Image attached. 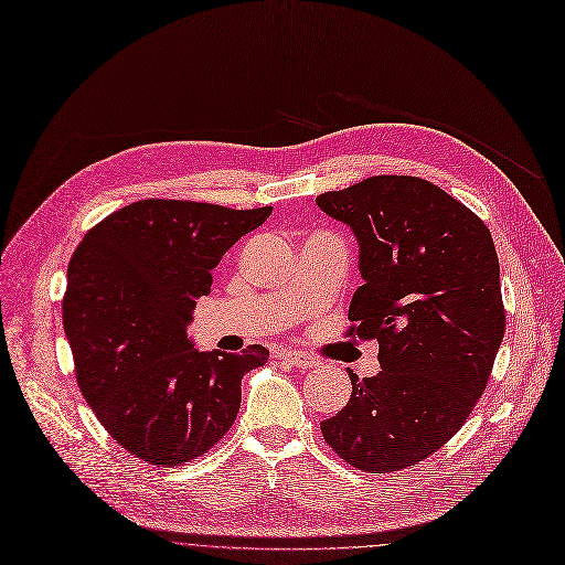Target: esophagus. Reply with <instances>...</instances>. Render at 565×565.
<instances>
[{
	"mask_svg": "<svg viewBox=\"0 0 565 565\" xmlns=\"http://www.w3.org/2000/svg\"><path fill=\"white\" fill-rule=\"evenodd\" d=\"M281 359H284L288 365L302 367V370H307V367H317V365L321 363L317 356H311V353H305V351H284V353H281Z\"/></svg>",
	"mask_w": 565,
	"mask_h": 565,
	"instance_id": "obj_1",
	"label": "esophagus"
}]
</instances>
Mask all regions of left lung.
Returning <instances> with one entry per match:
<instances>
[{
  "label": "left lung",
  "mask_w": 565,
  "mask_h": 565,
  "mask_svg": "<svg viewBox=\"0 0 565 565\" xmlns=\"http://www.w3.org/2000/svg\"><path fill=\"white\" fill-rule=\"evenodd\" d=\"M317 204L356 235L363 286L347 335L377 340L382 365L349 372L351 398L323 440L365 472L416 466L461 430L505 335L491 233L419 177H370Z\"/></svg>",
  "instance_id": "8db88e82"
}]
</instances>
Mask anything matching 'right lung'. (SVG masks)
Segmentation results:
<instances>
[{"label":"right lung","mask_w":565,"mask_h":565,"mask_svg":"<svg viewBox=\"0 0 565 565\" xmlns=\"http://www.w3.org/2000/svg\"><path fill=\"white\" fill-rule=\"evenodd\" d=\"M271 206L139 200L88 230L67 267L62 321L83 398L135 458L172 468L233 426L242 377L269 351H198L185 328L212 269Z\"/></svg>","instance_id":"add662e5"}]
</instances>
